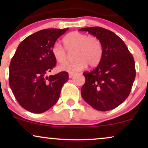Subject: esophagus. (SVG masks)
I'll list each match as a JSON object with an SVG mask.
<instances>
[{
    "label": "esophagus",
    "instance_id": "34e87169",
    "mask_svg": "<svg viewBox=\"0 0 148 148\" xmlns=\"http://www.w3.org/2000/svg\"><path fill=\"white\" fill-rule=\"evenodd\" d=\"M73 75H74V73H69V78L73 77Z\"/></svg>",
    "mask_w": 148,
    "mask_h": 148
}]
</instances>
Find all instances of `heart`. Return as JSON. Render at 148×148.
Masks as SVG:
<instances>
[{
  "label": "heart",
  "instance_id": "heart-1",
  "mask_svg": "<svg viewBox=\"0 0 148 148\" xmlns=\"http://www.w3.org/2000/svg\"><path fill=\"white\" fill-rule=\"evenodd\" d=\"M62 42L64 48L57 42L52 46V54L54 58L59 64H65L69 59L67 51L69 53L75 52L73 57L75 60L60 66V71L73 73L84 69L88 64L90 67L97 66L102 58V43L96 36L73 32L64 36Z\"/></svg>",
  "mask_w": 148,
  "mask_h": 148
}]
</instances>
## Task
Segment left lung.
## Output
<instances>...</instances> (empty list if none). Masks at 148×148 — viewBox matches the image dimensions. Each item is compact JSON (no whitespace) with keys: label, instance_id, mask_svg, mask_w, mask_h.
<instances>
[{"label":"left lung","instance_id":"left-lung-1","mask_svg":"<svg viewBox=\"0 0 148 148\" xmlns=\"http://www.w3.org/2000/svg\"><path fill=\"white\" fill-rule=\"evenodd\" d=\"M79 31L99 38L103 50L97 67L83 73L86 82L81 90L82 98L97 110H112L130 94L136 75L134 58L125 42L110 30L90 27Z\"/></svg>","mask_w":148,"mask_h":148}]
</instances>
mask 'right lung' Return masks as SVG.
I'll return each instance as SVG.
<instances>
[{"mask_svg":"<svg viewBox=\"0 0 148 148\" xmlns=\"http://www.w3.org/2000/svg\"><path fill=\"white\" fill-rule=\"evenodd\" d=\"M69 29H45L23 40L9 66V82L19 104L29 112L42 113L54 106L69 74L62 71L46 77L56 66L52 47Z\"/></svg>","mask_w":148,"mask_h":148,"instance_id":"1","label":"right lung"}]
</instances>
